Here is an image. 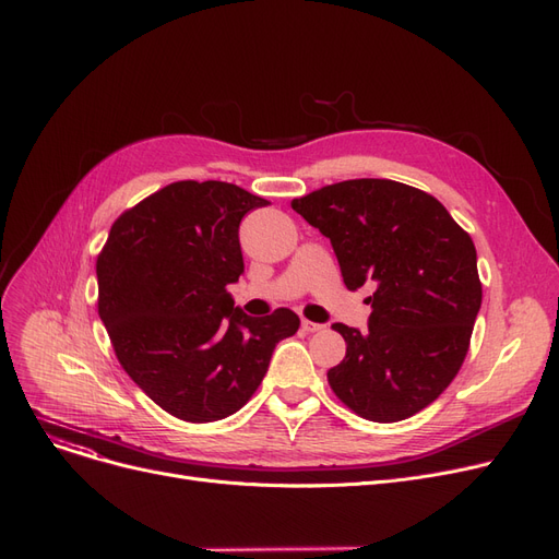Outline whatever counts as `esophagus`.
I'll use <instances>...</instances> for the list:
<instances>
[{
    "label": "esophagus",
    "mask_w": 559,
    "mask_h": 559,
    "mask_svg": "<svg viewBox=\"0 0 559 559\" xmlns=\"http://www.w3.org/2000/svg\"><path fill=\"white\" fill-rule=\"evenodd\" d=\"M301 329L308 334H313V332H320V329H324V326L318 322H311V320H301Z\"/></svg>",
    "instance_id": "34e87169"
}]
</instances>
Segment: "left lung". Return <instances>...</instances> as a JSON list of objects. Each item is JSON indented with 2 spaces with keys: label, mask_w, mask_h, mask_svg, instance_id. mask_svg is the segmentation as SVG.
I'll list each match as a JSON object with an SVG mask.
<instances>
[{
  "label": "left lung",
  "mask_w": 559,
  "mask_h": 559,
  "mask_svg": "<svg viewBox=\"0 0 559 559\" xmlns=\"http://www.w3.org/2000/svg\"><path fill=\"white\" fill-rule=\"evenodd\" d=\"M332 241L347 290L364 283L368 329L336 322L345 359L326 370L359 417L391 424L436 401L456 378L481 308L477 248L432 195L391 179H349L293 200Z\"/></svg>",
  "instance_id": "obj_1"
}]
</instances>
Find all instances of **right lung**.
<instances>
[{
    "label": "right lung",
    "instance_id": "obj_1",
    "mask_svg": "<svg viewBox=\"0 0 559 559\" xmlns=\"http://www.w3.org/2000/svg\"><path fill=\"white\" fill-rule=\"evenodd\" d=\"M264 198L225 181H175L123 212L96 260L98 316L131 380L173 417L235 415L260 386L290 308L251 318L227 285L243 274L241 218Z\"/></svg>",
    "mask_w": 559,
    "mask_h": 559
}]
</instances>
